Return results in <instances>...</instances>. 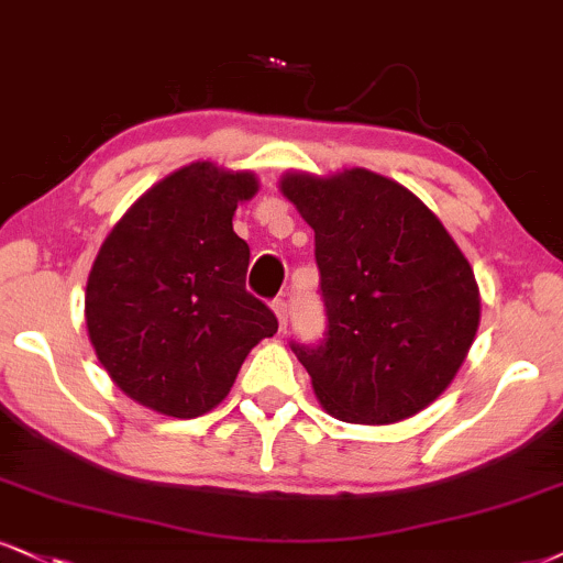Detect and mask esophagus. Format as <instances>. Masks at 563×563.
<instances>
[{
	"instance_id": "esophagus-1",
	"label": "esophagus",
	"mask_w": 563,
	"mask_h": 563,
	"mask_svg": "<svg viewBox=\"0 0 563 563\" xmlns=\"http://www.w3.org/2000/svg\"><path fill=\"white\" fill-rule=\"evenodd\" d=\"M271 308H274L276 318H279V329H282V331L287 329V321H289V308H287V302H284L282 297H279V300L271 302Z\"/></svg>"
}]
</instances>
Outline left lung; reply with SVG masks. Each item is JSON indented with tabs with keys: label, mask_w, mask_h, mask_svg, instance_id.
Masks as SVG:
<instances>
[{
	"label": "left lung",
	"mask_w": 563,
	"mask_h": 563,
	"mask_svg": "<svg viewBox=\"0 0 563 563\" xmlns=\"http://www.w3.org/2000/svg\"><path fill=\"white\" fill-rule=\"evenodd\" d=\"M282 192L316 232L329 316L318 346L292 344L336 420L388 426L454 380L481 325L473 266L422 200L371 169L287 172Z\"/></svg>",
	"instance_id": "8db88e82"
}]
</instances>
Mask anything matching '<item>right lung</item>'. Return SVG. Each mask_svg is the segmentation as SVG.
I'll return each instance as SVG.
<instances>
[{
    "label": "right lung",
    "instance_id": "add662e5",
    "mask_svg": "<svg viewBox=\"0 0 563 563\" xmlns=\"http://www.w3.org/2000/svg\"><path fill=\"white\" fill-rule=\"evenodd\" d=\"M253 172L192 162L145 190L117 221L86 284V325L109 378L137 405L190 420L227 397L276 316L245 289L238 203Z\"/></svg>",
    "mask_w": 563,
    "mask_h": 563
}]
</instances>
